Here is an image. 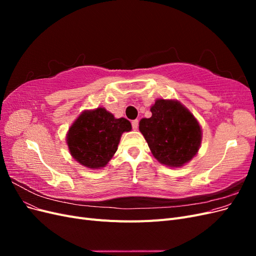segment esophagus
<instances>
[{
	"instance_id": "1",
	"label": "esophagus",
	"mask_w": 256,
	"mask_h": 256,
	"mask_svg": "<svg viewBox=\"0 0 256 256\" xmlns=\"http://www.w3.org/2000/svg\"><path fill=\"white\" fill-rule=\"evenodd\" d=\"M131 125H132V129L134 130H136L138 127V120H132V122H131Z\"/></svg>"
}]
</instances>
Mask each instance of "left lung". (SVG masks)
Wrapping results in <instances>:
<instances>
[{
	"instance_id": "left-lung-1",
	"label": "left lung",
	"mask_w": 256,
	"mask_h": 256,
	"mask_svg": "<svg viewBox=\"0 0 256 256\" xmlns=\"http://www.w3.org/2000/svg\"><path fill=\"white\" fill-rule=\"evenodd\" d=\"M152 118H142L138 129L154 157L168 166H182L196 156L202 140L198 120L175 100L158 99Z\"/></svg>"
}]
</instances>
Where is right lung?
Returning a JSON list of instances; mask_svg holds the SVG:
<instances>
[{"mask_svg":"<svg viewBox=\"0 0 256 256\" xmlns=\"http://www.w3.org/2000/svg\"><path fill=\"white\" fill-rule=\"evenodd\" d=\"M130 130L129 120L115 118L104 108L85 111L69 128V152L84 166L104 168L118 150L122 134Z\"/></svg>","mask_w":256,"mask_h":256,"instance_id":"1","label":"right lung"}]
</instances>
